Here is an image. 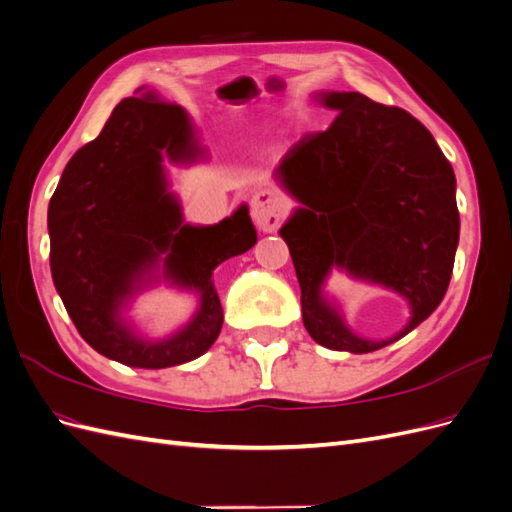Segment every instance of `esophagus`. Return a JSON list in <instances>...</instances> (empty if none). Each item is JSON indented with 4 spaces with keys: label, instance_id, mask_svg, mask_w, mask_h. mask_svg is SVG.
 I'll use <instances>...</instances> for the list:
<instances>
[{
    "label": "esophagus",
    "instance_id": "34e87169",
    "mask_svg": "<svg viewBox=\"0 0 512 512\" xmlns=\"http://www.w3.org/2000/svg\"><path fill=\"white\" fill-rule=\"evenodd\" d=\"M250 209L254 224L262 232H273L277 224H280L282 215L286 213V203L284 198L273 190H258L250 200Z\"/></svg>",
    "mask_w": 512,
    "mask_h": 512
}]
</instances>
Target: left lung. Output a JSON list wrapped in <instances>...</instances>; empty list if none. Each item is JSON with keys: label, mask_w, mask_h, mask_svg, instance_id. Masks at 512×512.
I'll list each match as a JSON object with an SVG mask.
<instances>
[{"label": "left lung", "mask_w": 512, "mask_h": 512, "mask_svg": "<svg viewBox=\"0 0 512 512\" xmlns=\"http://www.w3.org/2000/svg\"><path fill=\"white\" fill-rule=\"evenodd\" d=\"M339 115L288 149L275 181L297 200L280 235L316 344L354 354L389 346L431 316L451 282L459 243L455 173L421 121L359 91H320ZM333 268L404 296L411 320L393 338L365 340L323 286Z\"/></svg>", "instance_id": "8db88e82"}]
</instances>
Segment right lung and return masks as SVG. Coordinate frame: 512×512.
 Returning a JSON list of instances; mask_svg holds the SVG:
<instances>
[{
  "mask_svg": "<svg viewBox=\"0 0 512 512\" xmlns=\"http://www.w3.org/2000/svg\"><path fill=\"white\" fill-rule=\"evenodd\" d=\"M192 119L151 94L121 100L100 136L74 153L49 203L51 273L81 337L117 363L162 369L198 359L220 335L224 314L211 275L258 241L247 205L213 226L183 220L164 160H205ZM160 281L199 294L188 325L143 338L122 316Z\"/></svg>",
  "mask_w": 512,
  "mask_h": 512,
  "instance_id": "add662e5",
  "label": "right lung"
}]
</instances>
